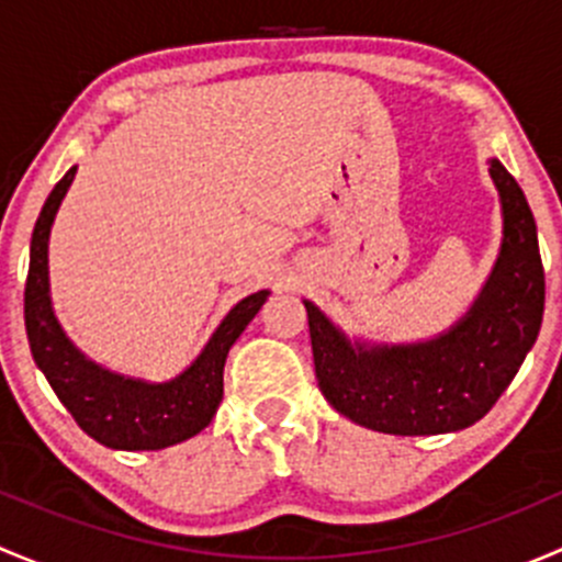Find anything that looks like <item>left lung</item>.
<instances>
[{
    "label": "left lung",
    "instance_id": "obj_1",
    "mask_svg": "<svg viewBox=\"0 0 562 562\" xmlns=\"http://www.w3.org/2000/svg\"><path fill=\"white\" fill-rule=\"evenodd\" d=\"M490 173L503 201V249L468 315L418 345H350L315 304L307 307L317 386L334 411L386 435H440L492 411L522 367L543 317V263L536 220L517 179L497 160Z\"/></svg>",
    "mask_w": 562,
    "mask_h": 562
}]
</instances>
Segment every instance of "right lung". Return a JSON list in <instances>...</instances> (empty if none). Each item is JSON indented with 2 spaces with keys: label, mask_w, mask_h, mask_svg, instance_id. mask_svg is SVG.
I'll return each instance as SVG.
<instances>
[{
  "label": "right lung",
  "mask_w": 562,
  "mask_h": 562,
  "mask_svg": "<svg viewBox=\"0 0 562 562\" xmlns=\"http://www.w3.org/2000/svg\"><path fill=\"white\" fill-rule=\"evenodd\" d=\"M72 176L76 168H70L50 190L32 234L24 321L35 364L48 378L50 389L70 411L78 427L108 449L157 451L181 443L209 427L217 413L223 402V367L231 345L258 315L269 291L241 299L220 323L195 364L171 383L130 381L92 364L65 337L48 296V234Z\"/></svg>",
  "instance_id": "add662e5"
}]
</instances>
